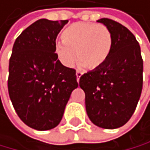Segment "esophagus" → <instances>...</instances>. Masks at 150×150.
Here are the masks:
<instances>
[{
	"label": "esophagus",
	"mask_w": 150,
	"mask_h": 150,
	"mask_svg": "<svg viewBox=\"0 0 150 150\" xmlns=\"http://www.w3.org/2000/svg\"><path fill=\"white\" fill-rule=\"evenodd\" d=\"M81 76H82V73H81V72H76V80H77V82L79 81V78H80Z\"/></svg>",
	"instance_id": "obj_1"
}]
</instances>
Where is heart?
I'll return each instance as SVG.
<instances>
[{"mask_svg":"<svg viewBox=\"0 0 150 150\" xmlns=\"http://www.w3.org/2000/svg\"><path fill=\"white\" fill-rule=\"evenodd\" d=\"M63 42L56 44L60 61L72 67L77 58L81 66L95 70L107 60L111 52L113 38L107 27L93 23H74L62 33Z\"/></svg>","mask_w":150,"mask_h":150,"instance_id":"1","label":"heart"}]
</instances>
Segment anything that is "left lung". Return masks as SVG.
I'll return each instance as SVG.
<instances>
[{"label":"left lung","mask_w":150,"mask_h":150,"mask_svg":"<svg viewBox=\"0 0 150 150\" xmlns=\"http://www.w3.org/2000/svg\"><path fill=\"white\" fill-rule=\"evenodd\" d=\"M112 33L113 44L107 60L98 69L80 76L86 112L94 125L106 129L121 127L129 121L143 89V58L138 41L120 23L98 21Z\"/></svg>","instance_id":"1"}]
</instances>
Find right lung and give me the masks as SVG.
<instances>
[{
  "instance_id": "1",
  "label": "right lung",
  "mask_w": 150,
  "mask_h": 150,
  "mask_svg": "<svg viewBox=\"0 0 150 150\" xmlns=\"http://www.w3.org/2000/svg\"><path fill=\"white\" fill-rule=\"evenodd\" d=\"M68 22L40 19L18 36L12 49L8 94L19 118L36 130L59 125L78 86L76 70L63 66L55 52L57 34Z\"/></svg>"
}]
</instances>
